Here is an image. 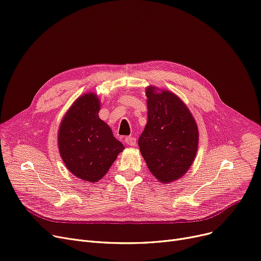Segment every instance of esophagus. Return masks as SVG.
I'll return each instance as SVG.
<instances>
[{"label":"esophagus","mask_w":261,"mask_h":261,"mask_svg":"<svg viewBox=\"0 0 261 261\" xmlns=\"http://www.w3.org/2000/svg\"><path fill=\"white\" fill-rule=\"evenodd\" d=\"M124 143L129 146H134L135 144H137V139H134L133 137H127L126 139H124Z\"/></svg>","instance_id":"34e87169"}]
</instances>
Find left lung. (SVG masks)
<instances>
[{
	"instance_id": "obj_1",
	"label": "left lung",
	"mask_w": 261,
	"mask_h": 261,
	"mask_svg": "<svg viewBox=\"0 0 261 261\" xmlns=\"http://www.w3.org/2000/svg\"><path fill=\"white\" fill-rule=\"evenodd\" d=\"M148 121L139 139L151 174L167 184L182 177L193 164L198 147L196 121L184 101L168 90L146 88Z\"/></svg>"
}]
</instances>
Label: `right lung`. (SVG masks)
Wrapping results in <instances>:
<instances>
[{
  "label": "right lung",
  "mask_w": 261,
  "mask_h": 261,
  "mask_svg": "<svg viewBox=\"0 0 261 261\" xmlns=\"http://www.w3.org/2000/svg\"><path fill=\"white\" fill-rule=\"evenodd\" d=\"M96 94L79 97L67 111L59 130V149L66 167L79 179L98 182L109 171L124 146L113 137L98 116Z\"/></svg>",
  "instance_id": "obj_1"
}]
</instances>
